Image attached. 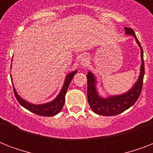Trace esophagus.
<instances>
[{
	"label": "esophagus",
	"instance_id": "esophagus-1",
	"mask_svg": "<svg viewBox=\"0 0 153 153\" xmlns=\"http://www.w3.org/2000/svg\"><path fill=\"white\" fill-rule=\"evenodd\" d=\"M89 63V60L88 58L86 57V55H83L82 57L80 59V65H81L82 67H86Z\"/></svg>",
	"mask_w": 153,
	"mask_h": 153
}]
</instances>
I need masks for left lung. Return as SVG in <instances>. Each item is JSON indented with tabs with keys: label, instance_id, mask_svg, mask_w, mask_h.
Instances as JSON below:
<instances>
[{
	"label": "left lung",
	"instance_id": "obj_1",
	"mask_svg": "<svg viewBox=\"0 0 153 153\" xmlns=\"http://www.w3.org/2000/svg\"><path fill=\"white\" fill-rule=\"evenodd\" d=\"M126 34L133 36L135 38L138 46L140 48L141 51V65H140V75L138 77L137 81L136 82L133 86L128 91L119 95L109 96L108 98H102L98 94L96 83L97 80L95 76L91 71L88 72L86 75L87 78V99L91 109L95 114L102 116H114L121 114L132 105H134L139 98L141 90H142L143 79L145 75V63L143 59V50L136 36L135 33L132 28L126 27Z\"/></svg>",
	"mask_w": 153,
	"mask_h": 153
}]
</instances>
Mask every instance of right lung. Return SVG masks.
Wrapping results in <instances>:
<instances>
[{"label":"right lung","mask_w":153,"mask_h":153,"mask_svg":"<svg viewBox=\"0 0 153 153\" xmlns=\"http://www.w3.org/2000/svg\"><path fill=\"white\" fill-rule=\"evenodd\" d=\"M77 70L71 72L67 74L66 78H65L64 83L62 86L61 91H60L59 94H58L56 98L52 100L51 102H49L48 103H44V104H32L30 102L25 101V99H23L19 94H17L16 91L15 87L13 86V91H14V94H15L16 98L17 99L21 105L23 107H25V109H27V110H29L32 113L37 115H40V116L44 117H51L55 116L57 114H59L61 109H62V107L64 105L65 102V95L67 93V89L69 86L71 82L72 79L74 75L77 73Z\"/></svg>","instance_id":"1"}]
</instances>
